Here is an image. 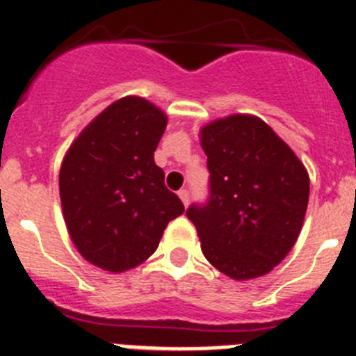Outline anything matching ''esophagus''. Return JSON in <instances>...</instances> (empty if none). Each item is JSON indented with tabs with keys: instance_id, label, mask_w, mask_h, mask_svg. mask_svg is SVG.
Wrapping results in <instances>:
<instances>
[{
	"instance_id": "1",
	"label": "esophagus",
	"mask_w": 356,
	"mask_h": 356,
	"mask_svg": "<svg viewBox=\"0 0 356 356\" xmlns=\"http://www.w3.org/2000/svg\"><path fill=\"white\" fill-rule=\"evenodd\" d=\"M178 196H180L181 203H184L185 207L188 205V201H191V194H188V191H185V188H181L180 193H178Z\"/></svg>"
}]
</instances>
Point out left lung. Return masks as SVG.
Wrapping results in <instances>:
<instances>
[{"mask_svg":"<svg viewBox=\"0 0 356 356\" xmlns=\"http://www.w3.org/2000/svg\"><path fill=\"white\" fill-rule=\"evenodd\" d=\"M210 197L193 205L201 251L232 280L273 271L300 237L310 194L303 162L257 115L234 114L200 130Z\"/></svg>","mask_w":356,"mask_h":356,"instance_id":"left-lung-1","label":"left lung"}]
</instances>
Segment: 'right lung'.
Listing matches in <instances>:
<instances>
[{
	"mask_svg": "<svg viewBox=\"0 0 356 356\" xmlns=\"http://www.w3.org/2000/svg\"><path fill=\"white\" fill-rule=\"evenodd\" d=\"M168 115L139 96L121 97L72 140L58 175L69 237L87 262L122 273L146 262L184 203L163 184L153 153Z\"/></svg>",
	"mask_w": 356,
	"mask_h": 356,
	"instance_id": "1",
	"label": "right lung"
}]
</instances>
